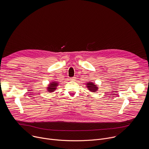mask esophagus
<instances>
[{
    "label": "esophagus",
    "mask_w": 149,
    "mask_h": 149,
    "mask_svg": "<svg viewBox=\"0 0 149 149\" xmlns=\"http://www.w3.org/2000/svg\"><path fill=\"white\" fill-rule=\"evenodd\" d=\"M70 79L71 81H74V80L76 79V78H75V77H71V78H70Z\"/></svg>",
    "instance_id": "obj_1"
}]
</instances>
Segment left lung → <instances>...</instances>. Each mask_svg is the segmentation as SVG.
<instances>
[{"label": "left lung", "mask_w": 149, "mask_h": 149, "mask_svg": "<svg viewBox=\"0 0 149 149\" xmlns=\"http://www.w3.org/2000/svg\"><path fill=\"white\" fill-rule=\"evenodd\" d=\"M86 87L91 92L95 93V92H97L98 90V88L97 86V85H95L94 83L92 82H88L86 83Z\"/></svg>", "instance_id": "left-lung-1"}]
</instances>
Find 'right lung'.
Returning <instances> with one entry per match:
<instances>
[{"label": "right lung", "mask_w": 149, "mask_h": 149, "mask_svg": "<svg viewBox=\"0 0 149 149\" xmlns=\"http://www.w3.org/2000/svg\"><path fill=\"white\" fill-rule=\"evenodd\" d=\"M59 85V83L57 81H52L51 82L48 86L47 87V90L48 91V92H49V93H52L54 91H55V90H56L58 86Z\"/></svg>", "instance_id": "1"}]
</instances>
